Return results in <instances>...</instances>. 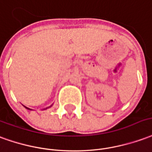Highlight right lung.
I'll list each match as a JSON object with an SVG mask.
<instances>
[{"instance_id":"add662e5","label":"right lung","mask_w":152,"mask_h":152,"mask_svg":"<svg viewBox=\"0 0 152 152\" xmlns=\"http://www.w3.org/2000/svg\"><path fill=\"white\" fill-rule=\"evenodd\" d=\"M51 105H50V106H51ZM23 106H24V105H23ZM50 106H49V107H50ZM24 107H25V108L26 109H28V110H32V109H29V108H28V107H26V106H24ZM49 107H48V108H49ZM47 108H46V109H44V110H47Z\"/></svg>"}]
</instances>
